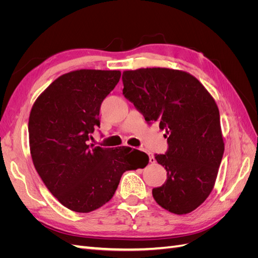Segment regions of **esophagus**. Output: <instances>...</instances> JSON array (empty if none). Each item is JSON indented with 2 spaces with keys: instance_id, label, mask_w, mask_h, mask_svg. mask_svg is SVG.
<instances>
[{
  "instance_id": "34e87169",
  "label": "esophagus",
  "mask_w": 258,
  "mask_h": 258,
  "mask_svg": "<svg viewBox=\"0 0 258 258\" xmlns=\"http://www.w3.org/2000/svg\"><path fill=\"white\" fill-rule=\"evenodd\" d=\"M141 151H144V150H141ZM148 155H150V162H151V163H154V162L156 161L155 158H154V156L151 155V154H148Z\"/></svg>"
}]
</instances>
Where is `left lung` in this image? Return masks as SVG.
<instances>
[{
  "mask_svg": "<svg viewBox=\"0 0 258 258\" xmlns=\"http://www.w3.org/2000/svg\"><path fill=\"white\" fill-rule=\"evenodd\" d=\"M122 95L148 123L166 131L168 151L155 155L167 181L153 188L157 204L174 214L197 209L212 191L224 154L220 112L196 77L146 68L122 73Z\"/></svg>",
  "mask_w": 258,
  "mask_h": 258,
  "instance_id": "obj_1",
  "label": "left lung"
}]
</instances>
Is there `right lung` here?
Segmentation results:
<instances>
[{
    "label": "right lung",
    "mask_w": 258,
    "mask_h": 258,
    "mask_svg": "<svg viewBox=\"0 0 258 258\" xmlns=\"http://www.w3.org/2000/svg\"><path fill=\"white\" fill-rule=\"evenodd\" d=\"M120 71L77 70L61 75L36 99L29 117L30 152L48 190L79 213L110 201L128 170L144 168L148 156L131 147L89 143L100 127V106Z\"/></svg>",
    "instance_id": "1"
}]
</instances>
